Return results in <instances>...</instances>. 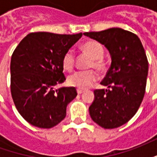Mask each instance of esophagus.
Returning a JSON list of instances; mask_svg holds the SVG:
<instances>
[{
    "instance_id": "34e87169",
    "label": "esophagus",
    "mask_w": 157,
    "mask_h": 157,
    "mask_svg": "<svg viewBox=\"0 0 157 157\" xmlns=\"http://www.w3.org/2000/svg\"><path fill=\"white\" fill-rule=\"evenodd\" d=\"M76 91H77V93H78L79 95H80V94H82V93H83V92H84V90H82V89H77V90H76Z\"/></svg>"
}]
</instances>
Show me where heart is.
<instances>
[{"mask_svg": "<svg viewBox=\"0 0 157 157\" xmlns=\"http://www.w3.org/2000/svg\"><path fill=\"white\" fill-rule=\"evenodd\" d=\"M82 50L88 54L92 58L90 67H95L99 71H103L106 68V62L103 59L104 48L98 42L91 40L86 42L82 45ZM75 63V55L72 49L65 52L62 58L63 67L71 71L73 70ZM98 75L94 71H79L69 76V84L79 89H86L97 81Z\"/></svg>", "mask_w": 157, "mask_h": 157, "instance_id": "b5f03b06", "label": "heart"}]
</instances>
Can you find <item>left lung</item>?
<instances>
[{"label":"left lung","instance_id":"left-lung-1","mask_svg":"<svg viewBox=\"0 0 157 157\" xmlns=\"http://www.w3.org/2000/svg\"><path fill=\"white\" fill-rule=\"evenodd\" d=\"M83 34L105 45L112 56L101 82L109 89L94 91L90 116L102 128L120 127L134 117L145 96L148 59L144 47L136 34L118 28Z\"/></svg>","mask_w":157,"mask_h":157}]
</instances>
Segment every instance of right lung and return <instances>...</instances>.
Wrapping results in <instances>:
<instances>
[{
	"label": "right lung",
	"instance_id": "obj_1",
	"mask_svg": "<svg viewBox=\"0 0 157 157\" xmlns=\"http://www.w3.org/2000/svg\"><path fill=\"white\" fill-rule=\"evenodd\" d=\"M82 36L31 33L19 43L11 59V93L19 113L30 124L55 127L65 118L75 87L55 86L65 81L62 58Z\"/></svg>",
	"mask_w": 157,
	"mask_h": 157
}]
</instances>
